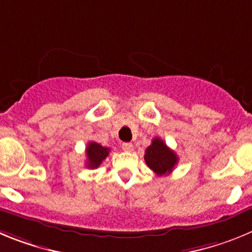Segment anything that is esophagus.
Instances as JSON below:
<instances>
[{"label":"esophagus","mask_w":252,"mask_h":252,"mask_svg":"<svg viewBox=\"0 0 252 252\" xmlns=\"http://www.w3.org/2000/svg\"><path fill=\"white\" fill-rule=\"evenodd\" d=\"M122 150L132 151L133 150V145L131 144V142H124V144H122Z\"/></svg>","instance_id":"1"}]
</instances>
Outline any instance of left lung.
Segmentation results:
<instances>
[{
	"mask_svg": "<svg viewBox=\"0 0 252 252\" xmlns=\"http://www.w3.org/2000/svg\"><path fill=\"white\" fill-rule=\"evenodd\" d=\"M145 162L157 175H166L173 171L178 164V157L174 151L159 137L151 141V145L145 150Z\"/></svg>",
	"mask_w": 252,
	"mask_h": 252,
	"instance_id": "left-lung-1",
	"label": "left lung"
}]
</instances>
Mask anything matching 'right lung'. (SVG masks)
Returning a JSON list of instances; mask_svg holds the SVG:
<instances>
[{
    "mask_svg": "<svg viewBox=\"0 0 252 252\" xmlns=\"http://www.w3.org/2000/svg\"><path fill=\"white\" fill-rule=\"evenodd\" d=\"M87 154V164L86 166L90 169H97L102 164L104 159L108 157L110 154V149L104 148V146L99 145L97 142H88V145L86 148Z\"/></svg>",
    "mask_w": 252,
    "mask_h": 252,
    "instance_id": "obj_1",
    "label": "right lung"
}]
</instances>
